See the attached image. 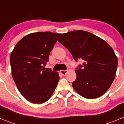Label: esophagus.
I'll return each mask as SVG.
<instances>
[{"label":"esophagus","mask_w":124,"mask_h":124,"mask_svg":"<svg viewBox=\"0 0 124 124\" xmlns=\"http://www.w3.org/2000/svg\"><path fill=\"white\" fill-rule=\"evenodd\" d=\"M67 72L68 70H61V71H60V73L63 74V76H65L66 74V73H67Z\"/></svg>","instance_id":"esophagus-1"}]
</instances>
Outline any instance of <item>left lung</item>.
I'll return each instance as SVG.
<instances>
[{
    "mask_svg": "<svg viewBox=\"0 0 124 124\" xmlns=\"http://www.w3.org/2000/svg\"><path fill=\"white\" fill-rule=\"evenodd\" d=\"M71 53L76 61L83 60L75 70L76 79L72 83L74 90L87 99L103 95L114 81L117 58L104 40L83 30L63 33L58 40Z\"/></svg>",
    "mask_w": 124,
    "mask_h": 124,
    "instance_id": "left-lung-1",
    "label": "left lung"
}]
</instances>
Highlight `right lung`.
<instances>
[{
	"instance_id": "obj_1",
	"label": "right lung",
	"mask_w": 124,
	"mask_h": 124,
	"mask_svg": "<svg viewBox=\"0 0 124 124\" xmlns=\"http://www.w3.org/2000/svg\"><path fill=\"white\" fill-rule=\"evenodd\" d=\"M61 34L37 32L20 40L10 55L12 74L21 94L34 104L48 100L58 83L57 72L43 68Z\"/></svg>"
}]
</instances>
